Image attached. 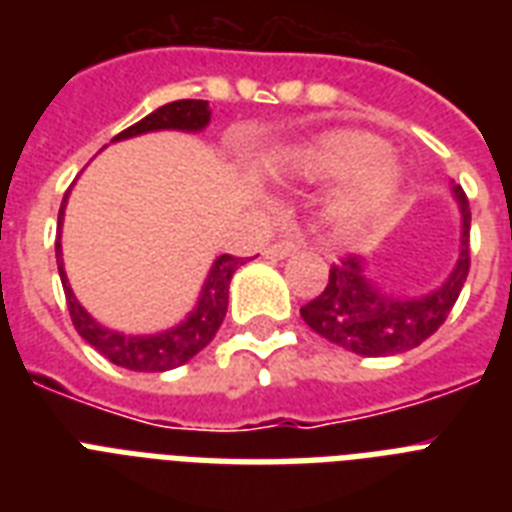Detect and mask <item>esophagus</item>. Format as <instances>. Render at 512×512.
Here are the masks:
<instances>
[{
	"instance_id": "esophagus-1",
	"label": "esophagus",
	"mask_w": 512,
	"mask_h": 512,
	"mask_svg": "<svg viewBox=\"0 0 512 512\" xmlns=\"http://www.w3.org/2000/svg\"><path fill=\"white\" fill-rule=\"evenodd\" d=\"M300 247V241L295 236H281V239L271 241L268 247H265V257H273V260H281V257L292 255L295 249Z\"/></svg>"
}]
</instances>
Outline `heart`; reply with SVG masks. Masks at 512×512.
I'll return each instance as SVG.
<instances>
[{
    "label": "heart",
    "mask_w": 512,
    "mask_h": 512,
    "mask_svg": "<svg viewBox=\"0 0 512 512\" xmlns=\"http://www.w3.org/2000/svg\"><path fill=\"white\" fill-rule=\"evenodd\" d=\"M382 156H385V146L372 135L329 132V135H321L308 143L297 156V164L308 175L327 177V180L355 175L358 171L356 183L345 191L340 207H337L342 223L358 225L374 212H380L382 204L390 199V193L396 188V167Z\"/></svg>",
    "instance_id": "heart-1"
}]
</instances>
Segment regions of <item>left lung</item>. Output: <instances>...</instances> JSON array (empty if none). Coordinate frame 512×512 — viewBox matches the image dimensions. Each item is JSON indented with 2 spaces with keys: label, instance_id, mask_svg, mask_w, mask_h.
Returning <instances> with one entry per match:
<instances>
[{
  "label": "left lung",
  "instance_id": "obj_1",
  "mask_svg": "<svg viewBox=\"0 0 512 512\" xmlns=\"http://www.w3.org/2000/svg\"><path fill=\"white\" fill-rule=\"evenodd\" d=\"M454 196L462 209V252L457 268L433 295H385L369 284L356 255H342L329 268L327 287L300 308L305 324L358 356H393L428 340L452 313L470 271V204L460 185Z\"/></svg>",
  "mask_w": 512,
  "mask_h": 512
}]
</instances>
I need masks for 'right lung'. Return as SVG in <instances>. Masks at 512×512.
Here are the masks:
<instances>
[{"label":"right lung","instance_id":"1","mask_svg":"<svg viewBox=\"0 0 512 512\" xmlns=\"http://www.w3.org/2000/svg\"><path fill=\"white\" fill-rule=\"evenodd\" d=\"M209 114H212V111H209L207 100H175V103H167V106L156 108L154 114H148L146 119H140V122H135L132 127L122 130L114 140H124L132 138V135H143V132L154 130L196 132L201 130V127H207ZM66 196H63V204H60L58 225L63 223ZM55 255H58L60 281H63V292H66L68 313H71L74 329L84 337V340L90 342L98 353H103L111 364L132 369V372H167V369H175V366L185 364V361L196 356L201 348H207L209 340L217 335V329L223 324L225 311H228V284H231V276L236 273L239 265H244V257L220 255L215 260V265H212V271H209L207 284L201 289L196 311H193L180 327L154 337H124L119 335V332H111V329L100 327L98 321L92 319L90 313L76 303L74 292L68 287L66 273H63L60 236L58 241H55Z\"/></svg>","mask_w":512,"mask_h":512}]
</instances>
